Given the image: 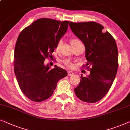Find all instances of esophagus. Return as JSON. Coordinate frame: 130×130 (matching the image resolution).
Segmentation results:
<instances>
[{"instance_id": "esophagus-1", "label": "esophagus", "mask_w": 130, "mask_h": 130, "mask_svg": "<svg viewBox=\"0 0 130 130\" xmlns=\"http://www.w3.org/2000/svg\"><path fill=\"white\" fill-rule=\"evenodd\" d=\"M68 73V75H69V76H71L73 75L74 73L72 71H68V73Z\"/></svg>"}]
</instances>
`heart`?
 I'll use <instances>...</instances> for the list:
<instances>
[{
  "label": "heart",
  "instance_id": "1",
  "mask_svg": "<svg viewBox=\"0 0 130 130\" xmlns=\"http://www.w3.org/2000/svg\"><path fill=\"white\" fill-rule=\"evenodd\" d=\"M79 42L80 41L78 40H77V39H73V40L71 41V44H72V45H74V44L77 43V42ZM62 44H63V40H62V39H60V40L58 41L57 44V45H56L57 50H58L60 49V48L61 47ZM63 62L66 66H67L70 67H72L73 66L72 63H71L70 60L69 59H64L63 61Z\"/></svg>",
  "mask_w": 130,
  "mask_h": 130
}]
</instances>
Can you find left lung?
I'll return each mask as SVG.
<instances>
[{"label":"left lung","mask_w":130,"mask_h":130,"mask_svg":"<svg viewBox=\"0 0 130 130\" xmlns=\"http://www.w3.org/2000/svg\"><path fill=\"white\" fill-rule=\"evenodd\" d=\"M69 25L74 34L84 44L86 66L91 67L89 75H81L74 92L83 102H96L107 93L116 76L118 67L116 42L98 23L70 22Z\"/></svg>","instance_id":"obj_1"}]
</instances>
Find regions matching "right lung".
<instances>
[{"mask_svg":"<svg viewBox=\"0 0 130 130\" xmlns=\"http://www.w3.org/2000/svg\"><path fill=\"white\" fill-rule=\"evenodd\" d=\"M69 22L39 19L19 35L14 53V72L19 88L30 100L38 102L49 98L58 80L67 75V71L56 65L50 69L44 61L53 56Z\"/></svg>","mask_w":130,"mask_h":130,"instance_id":"obj_1","label":"right lung"}]
</instances>
